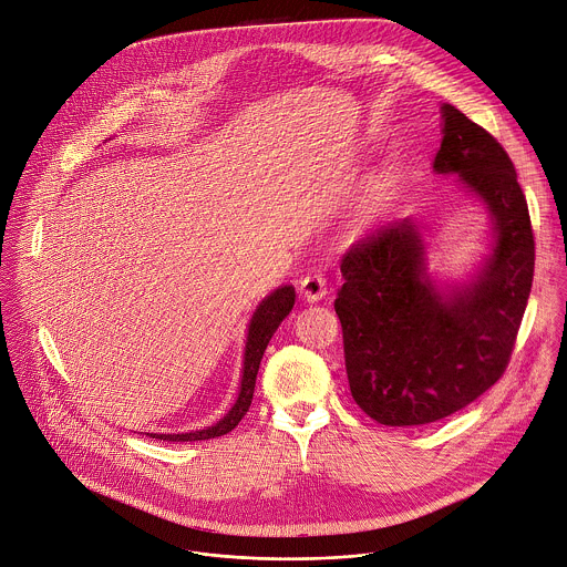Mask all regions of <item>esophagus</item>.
Here are the masks:
<instances>
[{"mask_svg": "<svg viewBox=\"0 0 567 567\" xmlns=\"http://www.w3.org/2000/svg\"><path fill=\"white\" fill-rule=\"evenodd\" d=\"M300 293L307 302H318L327 296V280L322 274H307L300 280Z\"/></svg>", "mask_w": 567, "mask_h": 567, "instance_id": "1", "label": "esophagus"}]
</instances>
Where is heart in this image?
I'll list each match as a JSON object with an SVG mask.
<instances>
[{"label": "heart", "instance_id": "b5f03b06", "mask_svg": "<svg viewBox=\"0 0 567 567\" xmlns=\"http://www.w3.org/2000/svg\"><path fill=\"white\" fill-rule=\"evenodd\" d=\"M392 197V179L385 177V175H379L374 177L363 195L359 197V204H357V213H354V227L361 231V229H368L370 226H374L379 221V217L383 215V210L388 208V202Z\"/></svg>", "mask_w": 567, "mask_h": 567}]
</instances>
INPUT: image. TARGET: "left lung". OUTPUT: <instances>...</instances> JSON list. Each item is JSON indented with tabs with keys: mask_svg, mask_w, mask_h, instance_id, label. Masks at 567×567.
<instances>
[{
	"mask_svg": "<svg viewBox=\"0 0 567 567\" xmlns=\"http://www.w3.org/2000/svg\"><path fill=\"white\" fill-rule=\"evenodd\" d=\"M441 117L434 173L455 175L488 210V254L466 280H439L408 217L357 240L341 260L336 313L350 394L390 427L441 421L484 394L508 365L533 287L535 238L511 157L453 105Z\"/></svg>",
	"mask_w": 567,
	"mask_h": 567,
	"instance_id": "1",
	"label": "left lung"
}]
</instances>
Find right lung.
Returning <instances> with one entry per match:
<instances>
[{
	"label": "right lung",
	"mask_w": 567,
	"mask_h": 567,
	"mask_svg": "<svg viewBox=\"0 0 567 567\" xmlns=\"http://www.w3.org/2000/svg\"><path fill=\"white\" fill-rule=\"evenodd\" d=\"M296 302V289L291 285H282L274 289L254 311L249 324H247V340H245V352H243V374H240V388L234 405L229 408L226 416L217 421L213 427H204L197 432H186V434H151L153 439L159 441H171V443H190V441H208L224 436L231 432L240 419L247 414L256 388V374L260 368V359L265 354V348L280 327V322L291 313Z\"/></svg>",
	"instance_id": "1"
}]
</instances>
